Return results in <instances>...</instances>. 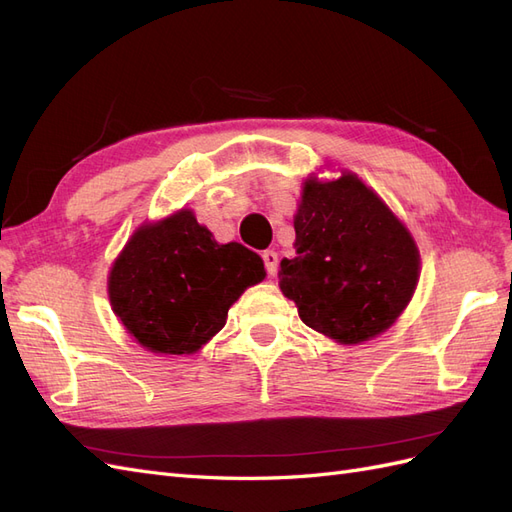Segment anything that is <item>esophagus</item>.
I'll use <instances>...</instances> for the list:
<instances>
[{"label": "esophagus", "mask_w": 512, "mask_h": 512, "mask_svg": "<svg viewBox=\"0 0 512 512\" xmlns=\"http://www.w3.org/2000/svg\"><path fill=\"white\" fill-rule=\"evenodd\" d=\"M262 260H265V269L269 275H275L277 273V254L273 250H267L265 254H262Z\"/></svg>", "instance_id": "esophagus-1"}]
</instances>
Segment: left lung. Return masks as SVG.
<instances>
[{"instance_id": "1", "label": "left lung", "mask_w": 512, "mask_h": 512, "mask_svg": "<svg viewBox=\"0 0 512 512\" xmlns=\"http://www.w3.org/2000/svg\"><path fill=\"white\" fill-rule=\"evenodd\" d=\"M294 232L297 254L280 262V288L309 329L361 344L404 312L418 282V250L359 177L309 179Z\"/></svg>"}]
</instances>
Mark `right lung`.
<instances>
[{
	"instance_id": "right-lung-1",
	"label": "right lung",
	"mask_w": 512,
	"mask_h": 512,
	"mask_svg": "<svg viewBox=\"0 0 512 512\" xmlns=\"http://www.w3.org/2000/svg\"><path fill=\"white\" fill-rule=\"evenodd\" d=\"M262 258L220 245L181 209L138 228L108 275V299L123 327L160 354H192L218 333L230 305L265 280Z\"/></svg>"
}]
</instances>
